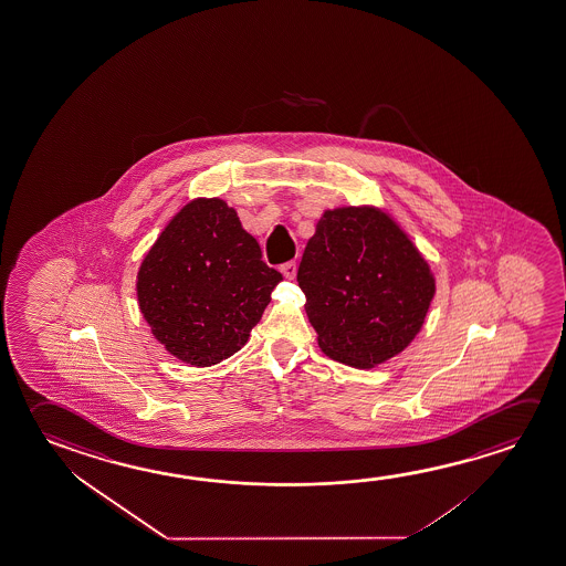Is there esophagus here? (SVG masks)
<instances>
[{
  "label": "esophagus",
  "instance_id": "obj_1",
  "mask_svg": "<svg viewBox=\"0 0 566 566\" xmlns=\"http://www.w3.org/2000/svg\"><path fill=\"white\" fill-rule=\"evenodd\" d=\"M280 272L284 274V279L292 280L294 276H296L297 266L296 262H284L282 266H280Z\"/></svg>",
  "mask_w": 566,
  "mask_h": 566
}]
</instances>
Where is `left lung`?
I'll list each match as a JSON object with an SVG mask.
<instances>
[{"label": "left lung", "mask_w": 566, "mask_h": 566, "mask_svg": "<svg viewBox=\"0 0 566 566\" xmlns=\"http://www.w3.org/2000/svg\"><path fill=\"white\" fill-rule=\"evenodd\" d=\"M297 284L323 353L363 368L408 347L436 294L418 249L373 208L323 213L305 247Z\"/></svg>", "instance_id": "1"}]
</instances>
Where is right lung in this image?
Segmentation results:
<instances>
[{"label":"right lung","mask_w":566,"mask_h":566,"mask_svg":"<svg viewBox=\"0 0 566 566\" xmlns=\"http://www.w3.org/2000/svg\"><path fill=\"white\" fill-rule=\"evenodd\" d=\"M280 282L235 209L213 198L190 201L166 226L140 264L137 296L168 353L211 366L249 340Z\"/></svg>","instance_id":"obj_1"}]
</instances>
